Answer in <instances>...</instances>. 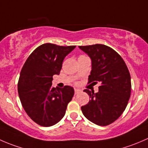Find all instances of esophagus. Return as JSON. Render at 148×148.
I'll use <instances>...</instances> for the list:
<instances>
[{
  "label": "esophagus",
  "instance_id": "1",
  "mask_svg": "<svg viewBox=\"0 0 148 148\" xmlns=\"http://www.w3.org/2000/svg\"><path fill=\"white\" fill-rule=\"evenodd\" d=\"M80 92H81V89H74V94H75V95H77V94L80 93Z\"/></svg>",
  "mask_w": 148,
  "mask_h": 148
}]
</instances>
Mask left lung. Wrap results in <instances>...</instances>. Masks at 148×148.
Instances as JSON below:
<instances>
[{"instance_id": "8db88e82", "label": "left lung", "mask_w": 148, "mask_h": 148, "mask_svg": "<svg viewBox=\"0 0 148 148\" xmlns=\"http://www.w3.org/2000/svg\"><path fill=\"white\" fill-rule=\"evenodd\" d=\"M79 47L92 59L88 83H101L97 93L84 90L90 100L81 107L82 111L93 123L107 126L117 120L127 105L131 94L129 70L120 55L109 46L94 44Z\"/></svg>"}]
</instances>
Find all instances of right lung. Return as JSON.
Segmentation results:
<instances>
[{
    "label": "right lung",
    "mask_w": 148,
    "mask_h": 148,
    "mask_svg": "<svg viewBox=\"0 0 148 148\" xmlns=\"http://www.w3.org/2000/svg\"><path fill=\"white\" fill-rule=\"evenodd\" d=\"M75 47L42 44L30 54L21 71V102L30 118L41 126H52L62 120L74 96L72 87L54 88L51 82L54 74H60L65 56Z\"/></svg>",
    "instance_id": "1"
}]
</instances>
